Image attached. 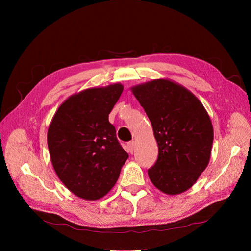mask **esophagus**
Returning <instances> with one entry per match:
<instances>
[{
  "instance_id": "esophagus-1",
  "label": "esophagus",
  "mask_w": 251,
  "mask_h": 251,
  "mask_svg": "<svg viewBox=\"0 0 251 251\" xmlns=\"http://www.w3.org/2000/svg\"><path fill=\"white\" fill-rule=\"evenodd\" d=\"M127 149H128V151H130V153H133V151H134V149H135V141H130V142H127Z\"/></svg>"
}]
</instances>
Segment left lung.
Listing matches in <instances>:
<instances>
[{
  "label": "left lung",
  "mask_w": 251,
  "mask_h": 251,
  "mask_svg": "<svg viewBox=\"0 0 251 251\" xmlns=\"http://www.w3.org/2000/svg\"><path fill=\"white\" fill-rule=\"evenodd\" d=\"M153 126L158 144L149 177L159 191L178 195L191 188L209 162L214 128L201 101L169 79L132 88Z\"/></svg>",
  "instance_id": "1"
}]
</instances>
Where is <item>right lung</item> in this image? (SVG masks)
Wrapping results in <instances>:
<instances>
[{
    "label": "right lung",
    "mask_w": 251,
    "mask_h": 251,
    "mask_svg": "<svg viewBox=\"0 0 251 251\" xmlns=\"http://www.w3.org/2000/svg\"><path fill=\"white\" fill-rule=\"evenodd\" d=\"M123 91L120 83L83 90L60 104L49 126L53 169L81 199L97 200L107 195L128 158L109 121Z\"/></svg>",
    "instance_id": "right-lung-1"
}]
</instances>
